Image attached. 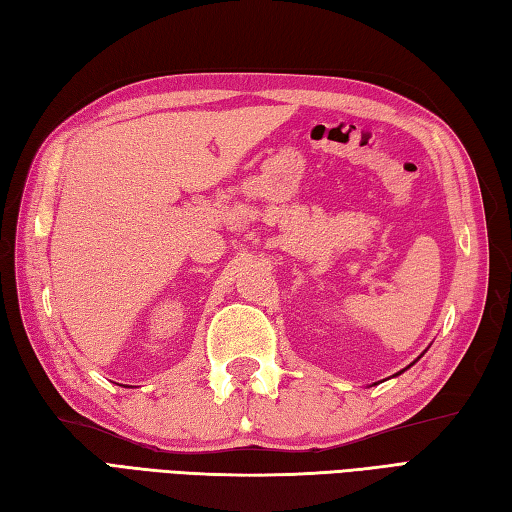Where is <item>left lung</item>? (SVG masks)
Here are the masks:
<instances>
[{
	"label": "left lung",
	"instance_id": "1",
	"mask_svg": "<svg viewBox=\"0 0 512 512\" xmlns=\"http://www.w3.org/2000/svg\"><path fill=\"white\" fill-rule=\"evenodd\" d=\"M400 373H402V371H400Z\"/></svg>",
	"mask_w": 512,
	"mask_h": 512
}]
</instances>
